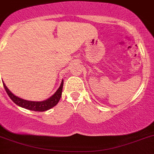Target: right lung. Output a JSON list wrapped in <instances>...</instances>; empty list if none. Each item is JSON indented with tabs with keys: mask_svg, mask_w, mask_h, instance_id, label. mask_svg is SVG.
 I'll return each instance as SVG.
<instances>
[{
	"mask_svg": "<svg viewBox=\"0 0 154 154\" xmlns=\"http://www.w3.org/2000/svg\"><path fill=\"white\" fill-rule=\"evenodd\" d=\"M3 85H4V87L5 88L8 96L10 97V99L16 104L21 106V107L25 108V109H29V110L43 112V111H46L51 109V108L54 107V106H56L58 103V102H59L60 99L61 97V95H62L63 81H62L60 86L57 90V91L51 97L47 99L46 100H43V101H30V100H24V99H22V98L18 97L15 96L12 92L7 88V87L5 85V84L4 82H3Z\"/></svg>",
	"mask_w": 154,
	"mask_h": 154,
	"instance_id": "obj_1",
	"label": "right lung"
}]
</instances>
